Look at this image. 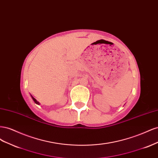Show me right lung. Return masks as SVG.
<instances>
[{
	"label": "right lung",
	"mask_w": 158,
	"mask_h": 158,
	"mask_svg": "<svg viewBox=\"0 0 158 158\" xmlns=\"http://www.w3.org/2000/svg\"><path fill=\"white\" fill-rule=\"evenodd\" d=\"M32 97V96H31ZM32 99H33V101H34V102L35 103H37V104H40V103L39 102H37V100L34 98H33V97H32Z\"/></svg>",
	"instance_id": "add662e5"
}]
</instances>
